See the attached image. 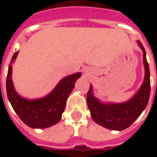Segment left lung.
<instances>
[{
  "mask_svg": "<svg viewBox=\"0 0 157 157\" xmlns=\"http://www.w3.org/2000/svg\"><path fill=\"white\" fill-rule=\"evenodd\" d=\"M138 44L143 50L145 75L143 85L133 98L124 103L103 104L93 97L92 86H90L87 92L86 101L91 113V117L97 124L109 129L123 130L129 127L141 114L148 103L151 93L150 70L148 62L146 60L145 48L140 42L138 41Z\"/></svg>",
  "mask_w": 157,
  "mask_h": 157,
  "instance_id": "8db88e82",
  "label": "left lung"
}]
</instances>
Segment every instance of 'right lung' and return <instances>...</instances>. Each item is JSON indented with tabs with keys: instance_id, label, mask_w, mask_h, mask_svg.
<instances>
[{
	"instance_id": "1",
	"label": "right lung",
	"mask_w": 157,
	"mask_h": 157,
	"mask_svg": "<svg viewBox=\"0 0 157 157\" xmlns=\"http://www.w3.org/2000/svg\"><path fill=\"white\" fill-rule=\"evenodd\" d=\"M18 51L13 55L12 63ZM81 73H75L62 79L55 90L45 98L27 100L16 92L12 81V66L9 65L6 76V93L12 108L23 123L31 128H48L57 124L65 108L66 100L75 86Z\"/></svg>"
}]
</instances>
